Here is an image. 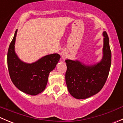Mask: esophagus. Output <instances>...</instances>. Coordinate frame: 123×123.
Here are the masks:
<instances>
[{
    "label": "esophagus",
    "mask_w": 123,
    "mask_h": 123,
    "mask_svg": "<svg viewBox=\"0 0 123 123\" xmlns=\"http://www.w3.org/2000/svg\"><path fill=\"white\" fill-rule=\"evenodd\" d=\"M62 58L63 60H64V59H65L67 58V55L66 54H63L62 56Z\"/></svg>",
    "instance_id": "34e87169"
}]
</instances>
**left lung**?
<instances>
[{
    "label": "left lung",
    "mask_w": 123,
    "mask_h": 123,
    "mask_svg": "<svg viewBox=\"0 0 123 123\" xmlns=\"http://www.w3.org/2000/svg\"><path fill=\"white\" fill-rule=\"evenodd\" d=\"M102 59L96 65L87 66L78 61L67 59L65 81L69 93L76 99H86L98 93L105 84L111 64L109 37L104 33Z\"/></svg>",
    "instance_id": "obj_1"
}]
</instances>
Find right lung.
<instances>
[{
	"label": "right lung",
	"mask_w": 123,
	"mask_h": 123,
	"mask_svg": "<svg viewBox=\"0 0 123 123\" xmlns=\"http://www.w3.org/2000/svg\"><path fill=\"white\" fill-rule=\"evenodd\" d=\"M17 30L9 46L7 61L10 77L13 85L27 94L36 95L42 92L48 83L50 71L60 59L57 54L48 55L33 64L23 62L15 53V42Z\"/></svg>",
	"instance_id": "obj_1"
}]
</instances>
